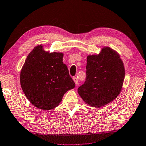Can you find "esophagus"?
I'll list each match as a JSON object with an SVG mask.
<instances>
[{
	"label": "esophagus",
	"mask_w": 146,
	"mask_h": 146,
	"mask_svg": "<svg viewBox=\"0 0 146 146\" xmlns=\"http://www.w3.org/2000/svg\"><path fill=\"white\" fill-rule=\"evenodd\" d=\"M73 80H74V82H75V84L76 85H77L78 84V79H77V78L76 77V76H73Z\"/></svg>",
	"instance_id": "esophagus-1"
}]
</instances>
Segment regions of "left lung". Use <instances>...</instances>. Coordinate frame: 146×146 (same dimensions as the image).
Returning a JSON list of instances; mask_svg holds the SVG:
<instances>
[{"label": "left lung", "mask_w": 146, "mask_h": 146, "mask_svg": "<svg viewBox=\"0 0 146 146\" xmlns=\"http://www.w3.org/2000/svg\"><path fill=\"white\" fill-rule=\"evenodd\" d=\"M124 76L119 55L110 48H104L98 55L87 57L86 80L78 88V93L88 104L102 107L119 95Z\"/></svg>", "instance_id": "obj_1"}]
</instances>
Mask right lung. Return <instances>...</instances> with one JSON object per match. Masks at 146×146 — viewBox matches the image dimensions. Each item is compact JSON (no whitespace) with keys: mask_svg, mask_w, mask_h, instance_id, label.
I'll return each mask as SVG.
<instances>
[{"mask_svg":"<svg viewBox=\"0 0 146 146\" xmlns=\"http://www.w3.org/2000/svg\"><path fill=\"white\" fill-rule=\"evenodd\" d=\"M62 58V53L46 52L41 45L27 56L20 81L27 98L35 107L43 110L55 108L64 94L75 87Z\"/></svg>","mask_w":146,"mask_h":146,"instance_id":"1","label":"right lung"}]
</instances>
